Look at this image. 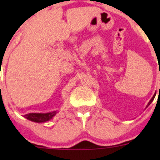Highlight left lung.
Instances as JSON below:
<instances>
[{
  "mask_svg": "<svg viewBox=\"0 0 160 160\" xmlns=\"http://www.w3.org/2000/svg\"><path fill=\"white\" fill-rule=\"evenodd\" d=\"M155 97H156V94H154V95H153V97H152V98H151V100H150V101H149V102L148 103V104H147V105H146V108H148V107H149V106L150 105V104H151V103L152 102V101H153V100H154Z\"/></svg>",
  "mask_w": 160,
  "mask_h": 160,
  "instance_id": "8db88e82",
  "label": "left lung"
}]
</instances>
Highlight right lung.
I'll return each mask as SVG.
<instances>
[{"label": "right lung", "instance_id": "1", "mask_svg": "<svg viewBox=\"0 0 160 160\" xmlns=\"http://www.w3.org/2000/svg\"><path fill=\"white\" fill-rule=\"evenodd\" d=\"M57 113L58 111H53L48 113H29L24 115V117L31 122L42 123V122H46L51 120Z\"/></svg>", "mask_w": 160, "mask_h": 160}]
</instances>
